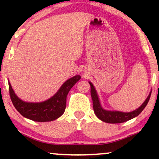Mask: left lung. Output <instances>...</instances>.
<instances>
[{"instance_id":"obj_1","label":"left lung","mask_w":159,"mask_h":159,"mask_svg":"<svg viewBox=\"0 0 159 159\" xmlns=\"http://www.w3.org/2000/svg\"><path fill=\"white\" fill-rule=\"evenodd\" d=\"M90 85V94L91 97L93 100V110L95 114L99 120L105 122L107 123H121L126 122L128 120H132L134 118L135 116H138L142 111L147 106V103H148L149 98L151 96V92L149 94L148 97L146 98L144 102L140 105V107H138L136 110L132 111V112L125 113L121 112V111H107L102 108L101 103H100L99 98L96 93V89H95L94 86L91 82L89 81Z\"/></svg>"}]
</instances>
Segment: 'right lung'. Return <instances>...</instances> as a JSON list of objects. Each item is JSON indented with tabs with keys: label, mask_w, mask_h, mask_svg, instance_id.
<instances>
[{
	"label": "right lung",
	"mask_w": 159,
	"mask_h": 159,
	"mask_svg": "<svg viewBox=\"0 0 159 159\" xmlns=\"http://www.w3.org/2000/svg\"><path fill=\"white\" fill-rule=\"evenodd\" d=\"M81 79L75 75L63 83L52 98L42 102H26L16 96L9 81L10 98L14 107L23 116L36 122H50L59 118L64 113L66 96L69 90Z\"/></svg>",
	"instance_id": "right-lung-1"
}]
</instances>
